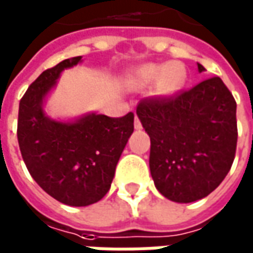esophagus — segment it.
Wrapping results in <instances>:
<instances>
[{
  "label": "esophagus",
  "mask_w": 253,
  "mask_h": 253,
  "mask_svg": "<svg viewBox=\"0 0 253 253\" xmlns=\"http://www.w3.org/2000/svg\"><path fill=\"white\" fill-rule=\"evenodd\" d=\"M134 127H135L137 130H140V128H142V125H141L140 119H138L137 116H135V119H134Z\"/></svg>",
  "instance_id": "obj_1"
}]
</instances>
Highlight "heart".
I'll use <instances>...</instances> for the list:
<instances>
[{"mask_svg":"<svg viewBox=\"0 0 253 253\" xmlns=\"http://www.w3.org/2000/svg\"><path fill=\"white\" fill-rule=\"evenodd\" d=\"M159 79L158 91L162 95H170L183 85L185 80V69L180 63L170 65H147L137 72V83L148 84Z\"/></svg>","mask_w":253,"mask_h":253,"instance_id":"1","label":"heart"}]
</instances>
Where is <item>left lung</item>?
I'll return each instance as SVG.
<instances>
[{
    "label": "left lung",
    "mask_w": 253,
    "mask_h": 253,
    "mask_svg": "<svg viewBox=\"0 0 253 253\" xmlns=\"http://www.w3.org/2000/svg\"><path fill=\"white\" fill-rule=\"evenodd\" d=\"M235 113L234 97L217 76L169 97L141 99L137 116L151 138L149 169L163 197L188 204L219 187L235 156Z\"/></svg>",
    "instance_id": "1"
}]
</instances>
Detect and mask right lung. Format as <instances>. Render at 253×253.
<instances>
[{
  "label": "right lung",
  "mask_w": 253,
  "mask_h": 253,
  "mask_svg": "<svg viewBox=\"0 0 253 253\" xmlns=\"http://www.w3.org/2000/svg\"><path fill=\"white\" fill-rule=\"evenodd\" d=\"M82 56L59 62L33 82L20 99L18 141L29 173L65 205L95 204L109 191L116 165L134 131V113L109 118L91 113L75 123L48 119L42 99L63 69Z\"/></svg>",
  "instance_id": "1"
}]
</instances>
